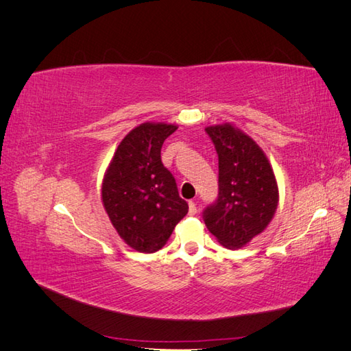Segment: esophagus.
Wrapping results in <instances>:
<instances>
[{"label": "esophagus", "instance_id": "obj_1", "mask_svg": "<svg viewBox=\"0 0 351 351\" xmlns=\"http://www.w3.org/2000/svg\"><path fill=\"white\" fill-rule=\"evenodd\" d=\"M196 212H197L196 204H195V202H193V200H190V202H189V214H190V215H195V214H196Z\"/></svg>", "mask_w": 351, "mask_h": 351}]
</instances>
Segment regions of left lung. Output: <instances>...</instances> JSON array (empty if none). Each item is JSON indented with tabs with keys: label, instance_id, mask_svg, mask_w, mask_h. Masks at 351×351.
<instances>
[{
	"label": "left lung",
	"instance_id": "left-lung-1",
	"mask_svg": "<svg viewBox=\"0 0 351 351\" xmlns=\"http://www.w3.org/2000/svg\"><path fill=\"white\" fill-rule=\"evenodd\" d=\"M218 155V197L205 208L208 230L228 249L262 232L278 205V187L267 156L230 124L206 127Z\"/></svg>",
	"mask_w": 351,
	"mask_h": 351
}]
</instances>
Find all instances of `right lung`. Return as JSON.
Segmentation results:
<instances>
[{
	"label": "right lung",
	"mask_w": 351,
	"mask_h": 351,
	"mask_svg": "<svg viewBox=\"0 0 351 351\" xmlns=\"http://www.w3.org/2000/svg\"><path fill=\"white\" fill-rule=\"evenodd\" d=\"M177 130L171 124L143 123L115 151L102 183L105 210L120 237L137 252L161 249L189 205L174 176L161 161V147Z\"/></svg>",
	"instance_id": "right-lung-1"
}]
</instances>
